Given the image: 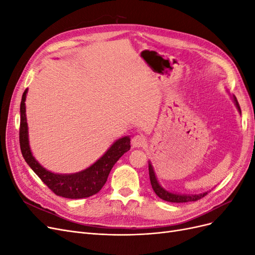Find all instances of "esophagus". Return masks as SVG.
<instances>
[{"instance_id": "obj_1", "label": "esophagus", "mask_w": 255, "mask_h": 255, "mask_svg": "<svg viewBox=\"0 0 255 255\" xmlns=\"http://www.w3.org/2000/svg\"><path fill=\"white\" fill-rule=\"evenodd\" d=\"M146 142L145 137L142 135H135L132 139V145L134 148H141Z\"/></svg>"}]
</instances>
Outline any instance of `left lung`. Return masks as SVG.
Wrapping results in <instances>:
<instances>
[{"mask_svg":"<svg viewBox=\"0 0 255 255\" xmlns=\"http://www.w3.org/2000/svg\"><path fill=\"white\" fill-rule=\"evenodd\" d=\"M233 100L235 102V105L237 107L238 112L242 114V110L241 106H239L237 99L235 98V96H233ZM149 175H150V181H151V185L152 188L154 190V192L160 198L165 200L167 202H174V203H184V202H191V201H198L201 198H203L204 196L207 195V192H203V194L200 195H180V194H173V192H170L166 190L165 188H163L159 185V183L157 182V179L155 176V173H154L153 167L151 165V163L149 161Z\"/></svg>","mask_w":255,"mask_h":255,"instance_id":"obj_1","label":"left lung"}]
</instances>
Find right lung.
Masks as SVG:
<instances>
[{"instance_id":"1","label":"right lung","mask_w":255,"mask_h":255,"mask_svg":"<svg viewBox=\"0 0 255 255\" xmlns=\"http://www.w3.org/2000/svg\"><path fill=\"white\" fill-rule=\"evenodd\" d=\"M27 89L23 92L20 104L19 140L22 155L27 165L40 177V180L54 194L68 199H82L94 196L102 189L107 177L117 160L130 148L128 136L116 140L104 155L85 170L71 174L53 173L44 169L33 156L28 143V128L25 114V99Z\"/></svg>"}]
</instances>
